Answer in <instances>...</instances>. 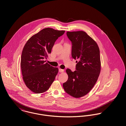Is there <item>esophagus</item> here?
Here are the masks:
<instances>
[{"instance_id": "obj_1", "label": "esophagus", "mask_w": 126, "mask_h": 126, "mask_svg": "<svg viewBox=\"0 0 126 126\" xmlns=\"http://www.w3.org/2000/svg\"><path fill=\"white\" fill-rule=\"evenodd\" d=\"M59 72H61V73L63 72H64V70H63V69H61V68H59Z\"/></svg>"}]
</instances>
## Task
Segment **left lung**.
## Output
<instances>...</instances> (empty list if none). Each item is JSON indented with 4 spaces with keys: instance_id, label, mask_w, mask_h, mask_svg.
Returning a JSON list of instances; mask_svg holds the SVG:
<instances>
[{
    "instance_id": "8db88e82",
    "label": "left lung",
    "mask_w": 126,
    "mask_h": 126,
    "mask_svg": "<svg viewBox=\"0 0 126 126\" xmlns=\"http://www.w3.org/2000/svg\"><path fill=\"white\" fill-rule=\"evenodd\" d=\"M72 42V57L76 61V70H66L68 78L63 83L65 91L75 98L87 94L96 82L101 70L99 47L85 32H67Z\"/></svg>"
}]
</instances>
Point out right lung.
<instances>
[{"label":"right lung","instance_id":"obj_1","mask_svg":"<svg viewBox=\"0 0 126 126\" xmlns=\"http://www.w3.org/2000/svg\"><path fill=\"white\" fill-rule=\"evenodd\" d=\"M64 32L50 28L44 29L32 36L24 46L21 58V71L26 86L32 92L44 93L54 81L59 69L43 59L51 53L55 41Z\"/></svg>","mask_w":126,"mask_h":126}]
</instances>
